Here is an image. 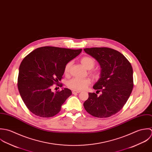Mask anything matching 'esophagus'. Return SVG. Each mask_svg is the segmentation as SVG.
Segmentation results:
<instances>
[{"label": "esophagus", "mask_w": 152, "mask_h": 152, "mask_svg": "<svg viewBox=\"0 0 152 152\" xmlns=\"http://www.w3.org/2000/svg\"><path fill=\"white\" fill-rule=\"evenodd\" d=\"M80 92H81L80 91H75V90H73V91H72V93H73V94H76V93H80Z\"/></svg>", "instance_id": "obj_1"}]
</instances>
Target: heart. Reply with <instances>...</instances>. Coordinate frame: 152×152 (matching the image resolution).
<instances>
[{
    "mask_svg": "<svg viewBox=\"0 0 152 152\" xmlns=\"http://www.w3.org/2000/svg\"><path fill=\"white\" fill-rule=\"evenodd\" d=\"M80 62L82 65L87 69L90 70L94 67L95 65V61L94 59L89 56L83 57L80 59ZM72 65V62H68L64 66V73L65 75H68L70 72V67ZM91 73L95 77H98L99 74L97 72L92 71ZM91 80L89 79H79V78H73L67 82V86L75 91H80L87 88V87L90 85Z\"/></svg>",
    "mask_w": 152,
    "mask_h": 152,
    "instance_id": "obj_1",
    "label": "heart"
}]
</instances>
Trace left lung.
I'll return each instance as SVG.
<instances>
[{
  "mask_svg": "<svg viewBox=\"0 0 152 152\" xmlns=\"http://www.w3.org/2000/svg\"><path fill=\"white\" fill-rule=\"evenodd\" d=\"M84 50L98 61L102 69L100 77L93 87L102 94L89 93L84 107L94 117H110L121 110L132 91V65L123 54L111 48H85Z\"/></svg>",
  "mask_w": 152,
  "mask_h": 152,
  "instance_id": "1",
  "label": "left lung"
}]
</instances>
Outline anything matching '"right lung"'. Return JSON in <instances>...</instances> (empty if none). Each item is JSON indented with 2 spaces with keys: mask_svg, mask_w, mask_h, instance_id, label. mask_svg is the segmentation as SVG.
Masks as SVG:
<instances>
[{
  "mask_svg": "<svg viewBox=\"0 0 152 152\" xmlns=\"http://www.w3.org/2000/svg\"><path fill=\"white\" fill-rule=\"evenodd\" d=\"M82 50L45 46L34 50L23 59L19 66L18 87L31 113L42 118H50L61 111L72 91L64 88L53 93L52 86L61 81L65 65Z\"/></svg>",
  "mask_w": 152,
  "mask_h": 152,
  "instance_id": "1",
  "label": "right lung"
}]
</instances>
